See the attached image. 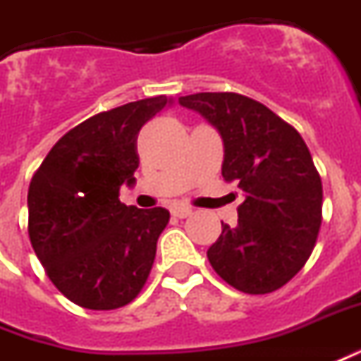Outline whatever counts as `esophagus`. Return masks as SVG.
<instances>
[{"mask_svg": "<svg viewBox=\"0 0 361 361\" xmlns=\"http://www.w3.org/2000/svg\"><path fill=\"white\" fill-rule=\"evenodd\" d=\"M191 213H193V211H191V207H185V205L172 207V215L178 216V219H185V216H189Z\"/></svg>", "mask_w": 361, "mask_h": 361, "instance_id": "esophagus-1", "label": "esophagus"}]
</instances>
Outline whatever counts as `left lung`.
<instances>
[{
	"label": "left lung",
	"mask_w": 361,
	"mask_h": 361,
	"mask_svg": "<svg viewBox=\"0 0 361 361\" xmlns=\"http://www.w3.org/2000/svg\"><path fill=\"white\" fill-rule=\"evenodd\" d=\"M181 107L197 111L223 138V178L244 191L238 224L207 258L242 293L276 291L303 268L322 221V183L301 135L266 105L240 93H193Z\"/></svg>",
	"instance_id": "obj_1"
}]
</instances>
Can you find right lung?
Masks as SVG:
<instances>
[{
  "mask_svg": "<svg viewBox=\"0 0 361 361\" xmlns=\"http://www.w3.org/2000/svg\"><path fill=\"white\" fill-rule=\"evenodd\" d=\"M168 103L158 95L93 115L60 138L32 176V250L58 291L84 309L125 307L152 269L170 213L127 207L119 189L137 181L138 130Z\"/></svg>",
  "mask_w": 361,
  "mask_h": 361,
  "instance_id": "obj_1",
  "label": "right lung"
}]
</instances>
